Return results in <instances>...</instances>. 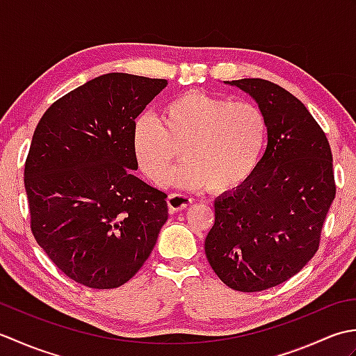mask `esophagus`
Segmentation results:
<instances>
[{
  "label": "esophagus",
  "mask_w": 356,
  "mask_h": 356,
  "mask_svg": "<svg viewBox=\"0 0 356 356\" xmlns=\"http://www.w3.org/2000/svg\"><path fill=\"white\" fill-rule=\"evenodd\" d=\"M191 197L182 194V193H172L168 195V208L171 213H177V211H182L191 205Z\"/></svg>",
  "instance_id": "1"
}]
</instances>
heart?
I'll return each instance as SVG.
<instances>
[{
    "instance_id": "1",
    "label": "heart",
    "mask_w": 356,
    "mask_h": 356,
    "mask_svg": "<svg viewBox=\"0 0 356 356\" xmlns=\"http://www.w3.org/2000/svg\"><path fill=\"white\" fill-rule=\"evenodd\" d=\"M266 136V118L255 104L188 90L163 105L161 120L136 119L133 149L151 182H166L180 151L185 161L172 172L174 184L226 191L252 172Z\"/></svg>"
}]
</instances>
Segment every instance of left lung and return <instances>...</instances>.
<instances>
[{
	"label": "left lung",
	"instance_id": "left-lung-1",
	"mask_svg": "<svg viewBox=\"0 0 356 356\" xmlns=\"http://www.w3.org/2000/svg\"><path fill=\"white\" fill-rule=\"evenodd\" d=\"M251 95L268 124V147L236 191L216 199L205 240L211 268L234 291L282 284L318 251L335 199L332 151L305 104L274 82L226 81Z\"/></svg>",
	"mask_w": 356,
	"mask_h": 356
}]
</instances>
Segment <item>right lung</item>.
<instances>
[{
    "instance_id": "obj_1",
    "label": "right lung",
    "mask_w": 356,
    "mask_h": 356,
    "mask_svg": "<svg viewBox=\"0 0 356 356\" xmlns=\"http://www.w3.org/2000/svg\"><path fill=\"white\" fill-rule=\"evenodd\" d=\"M166 79L108 73L53 102L24 168L33 237L59 270L115 289L149 257L168 218L166 194L134 176V120Z\"/></svg>"
}]
</instances>
